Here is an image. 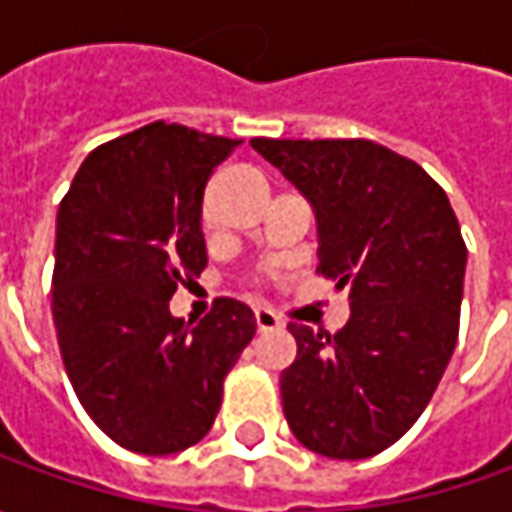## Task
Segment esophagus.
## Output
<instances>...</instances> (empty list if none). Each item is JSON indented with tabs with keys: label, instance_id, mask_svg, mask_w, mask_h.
<instances>
[{
	"label": "esophagus",
	"instance_id": "34e87169",
	"mask_svg": "<svg viewBox=\"0 0 512 512\" xmlns=\"http://www.w3.org/2000/svg\"><path fill=\"white\" fill-rule=\"evenodd\" d=\"M253 319H256L259 333H267V330H276V327H282L279 316H276L273 310H267V307H256V310H253Z\"/></svg>",
	"mask_w": 512,
	"mask_h": 512
}]
</instances>
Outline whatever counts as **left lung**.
Masks as SVG:
<instances>
[{
  "instance_id": "8db88e82",
  "label": "left lung",
  "mask_w": 512,
  "mask_h": 512,
  "mask_svg": "<svg viewBox=\"0 0 512 512\" xmlns=\"http://www.w3.org/2000/svg\"><path fill=\"white\" fill-rule=\"evenodd\" d=\"M313 202L319 267L347 290L339 333L290 322L282 370L293 436L327 459H367L422 416L459 339L464 247L430 173L370 139H250Z\"/></svg>"
}]
</instances>
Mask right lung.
Wrapping results in <instances>:
<instances>
[{"label":"right lung","instance_id":"1","mask_svg":"<svg viewBox=\"0 0 512 512\" xmlns=\"http://www.w3.org/2000/svg\"><path fill=\"white\" fill-rule=\"evenodd\" d=\"M239 139L153 122L90 150L56 213L53 325L68 379L116 444L179 453L216 422L225 376L256 333L216 299L202 322L170 296L207 265L202 193Z\"/></svg>","mask_w":512,"mask_h":512}]
</instances>
